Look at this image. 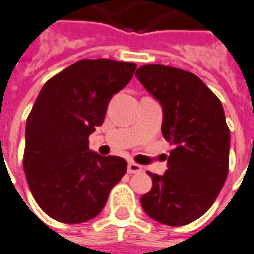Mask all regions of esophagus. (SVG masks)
I'll return each mask as SVG.
<instances>
[{
	"mask_svg": "<svg viewBox=\"0 0 254 254\" xmlns=\"http://www.w3.org/2000/svg\"><path fill=\"white\" fill-rule=\"evenodd\" d=\"M127 172L130 174L141 173V172H142V166L138 165V164H135V162H129V165H127Z\"/></svg>",
	"mask_w": 254,
	"mask_h": 254,
	"instance_id": "1",
	"label": "esophagus"
}]
</instances>
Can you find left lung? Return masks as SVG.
<instances>
[{
  "label": "left lung",
  "mask_w": 254,
  "mask_h": 254,
  "mask_svg": "<svg viewBox=\"0 0 254 254\" xmlns=\"http://www.w3.org/2000/svg\"><path fill=\"white\" fill-rule=\"evenodd\" d=\"M135 75L161 104L162 135L173 145L164 176L148 172L153 188L141 205L164 225H187L208 212L228 177L230 131L224 108L190 71L152 64Z\"/></svg>",
  "instance_id": "1"
}]
</instances>
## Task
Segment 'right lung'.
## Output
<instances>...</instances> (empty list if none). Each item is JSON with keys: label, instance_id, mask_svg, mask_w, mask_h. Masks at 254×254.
Returning a JSON list of instances; mask_svg holds the SVG:
<instances>
[{"label": "right lung", "instance_id": "add662e5", "mask_svg": "<svg viewBox=\"0 0 254 254\" xmlns=\"http://www.w3.org/2000/svg\"><path fill=\"white\" fill-rule=\"evenodd\" d=\"M135 67L85 58L42 86L26 120L24 170L36 202L54 220L80 224L96 217L127 173L124 158L100 156L88 144Z\"/></svg>", "mask_w": 254, "mask_h": 254}]
</instances>
